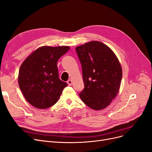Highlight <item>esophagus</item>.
<instances>
[{
    "label": "esophagus",
    "instance_id": "obj_1",
    "mask_svg": "<svg viewBox=\"0 0 152 152\" xmlns=\"http://www.w3.org/2000/svg\"><path fill=\"white\" fill-rule=\"evenodd\" d=\"M67 83L69 86H71L72 85V80H69L68 81H67Z\"/></svg>",
    "mask_w": 152,
    "mask_h": 152
}]
</instances>
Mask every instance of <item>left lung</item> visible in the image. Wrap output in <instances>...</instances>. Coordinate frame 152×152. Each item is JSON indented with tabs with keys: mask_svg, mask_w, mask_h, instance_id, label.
Returning <instances> with one entry per match:
<instances>
[{
	"mask_svg": "<svg viewBox=\"0 0 152 152\" xmlns=\"http://www.w3.org/2000/svg\"><path fill=\"white\" fill-rule=\"evenodd\" d=\"M82 66L84 89L83 102L94 110L110 104L120 89L122 69L117 57L106 45L92 41L76 47Z\"/></svg>",
	"mask_w": 152,
	"mask_h": 152,
	"instance_id": "8db88e82",
	"label": "left lung"
}]
</instances>
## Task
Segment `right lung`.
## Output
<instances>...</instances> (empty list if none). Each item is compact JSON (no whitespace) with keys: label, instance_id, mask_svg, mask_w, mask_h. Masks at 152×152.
<instances>
[{"label":"right lung","instance_id":"1","mask_svg":"<svg viewBox=\"0 0 152 152\" xmlns=\"http://www.w3.org/2000/svg\"><path fill=\"white\" fill-rule=\"evenodd\" d=\"M70 47L43 46L25 59L19 69L18 81L31 105L44 109L55 104L67 83L59 78L57 61Z\"/></svg>","mask_w":152,"mask_h":152}]
</instances>
